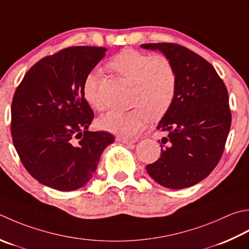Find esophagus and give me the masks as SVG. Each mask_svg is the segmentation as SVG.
Segmentation results:
<instances>
[{
    "label": "esophagus",
    "mask_w": 249,
    "mask_h": 249,
    "mask_svg": "<svg viewBox=\"0 0 249 249\" xmlns=\"http://www.w3.org/2000/svg\"><path fill=\"white\" fill-rule=\"evenodd\" d=\"M116 141H119V142H122V143H124V144H127V145L133 144V143L136 142V140H130V139L123 138V137H118V138H116Z\"/></svg>",
    "instance_id": "obj_1"
}]
</instances>
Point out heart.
<instances>
[{"instance_id":"b5f03b06","label":"heart","mask_w":249,"mask_h":249,"mask_svg":"<svg viewBox=\"0 0 249 249\" xmlns=\"http://www.w3.org/2000/svg\"><path fill=\"white\" fill-rule=\"evenodd\" d=\"M110 70L134 84L133 106L129 111L112 110L97 119L96 125L125 138H134L152 119L163 116L172 107L177 90L176 70L167 57L150 55L136 50H124L107 63ZM82 94L86 104L101 110L98 76L90 72L85 76Z\"/></svg>"}]
</instances>
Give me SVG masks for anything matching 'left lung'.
<instances>
[{"label": "left lung", "instance_id": "1", "mask_svg": "<svg viewBox=\"0 0 249 249\" xmlns=\"http://www.w3.org/2000/svg\"><path fill=\"white\" fill-rule=\"evenodd\" d=\"M141 47L163 53L177 74L174 102L157 127L167 133L160 157L145 168L160 186L189 188L213 172L225 150L232 119L227 87L211 63L184 46L148 43Z\"/></svg>", "mask_w": 249, "mask_h": 249}]
</instances>
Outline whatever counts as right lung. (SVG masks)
<instances>
[{"label":"right lung","mask_w":249,"mask_h":249,"mask_svg":"<svg viewBox=\"0 0 249 249\" xmlns=\"http://www.w3.org/2000/svg\"><path fill=\"white\" fill-rule=\"evenodd\" d=\"M106 52V47L72 46L44 57L15 91L14 147L24 168L44 186L59 191L85 186L114 141L107 131L89 130L94 112L82 94L85 76Z\"/></svg>","instance_id":"add662e5"}]
</instances>
